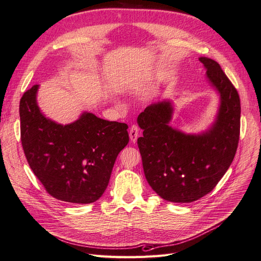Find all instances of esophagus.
Listing matches in <instances>:
<instances>
[{
    "mask_svg": "<svg viewBox=\"0 0 261 261\" xmlns=\"http://www.w3.org/2000/svg\"><path fill=\"white\" fill-rule=\"evenodd\" d=\"M139 127L137 125H133L129 128V138L132 140V143H136L137 138L139 136Z\"/></svg>",
    "mask_w": 261,
    "mask_h": 261,
    "instance_id": "esophagus-1",
    "label": "esophagus"
}]
</instances>
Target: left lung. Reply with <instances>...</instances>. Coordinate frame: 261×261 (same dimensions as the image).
<instances>
[{
  "mask_svg": "<svg viewBox=\"0 0 261 261\" xmlns=\"http://www.w3.org/2000/svg\"><path fill=\"white\" fill-rule=\"evenodd\" d=\"M209 83L220 96L215 122L200 134L170 126L173 105L163 100L138 115L143 137L137 140L148 184L161 198L193 202L210 193L234 159L240 139L241 101L238 90L216 61L199 58Z\"/></svg>",
  "mask_w": 261,
  "mask_h": 261,
  "instance_id": "1",
  "label": "left lung"
}]
</instances>
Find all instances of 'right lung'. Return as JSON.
Masks as SVG:
<instances>
[{
	"mask_svg": "<svg viewBox=\"0 0 261 261\" xmlns=\"http://www.w3.org/2000/svg\"><path fill=\"white\" fill-rule=\"evenodd\" d=\"M39 85L22 94L20 139L29 167L45 191L62 201L91 203L108 187L116 156L128 144V126L84 112L62 125L37 103Z\"/></svg>",
	"mask_w": 261,
	"mask_h": 261,
	"instance_id": "1",
	"label": "right lung"
}]
</instances>
